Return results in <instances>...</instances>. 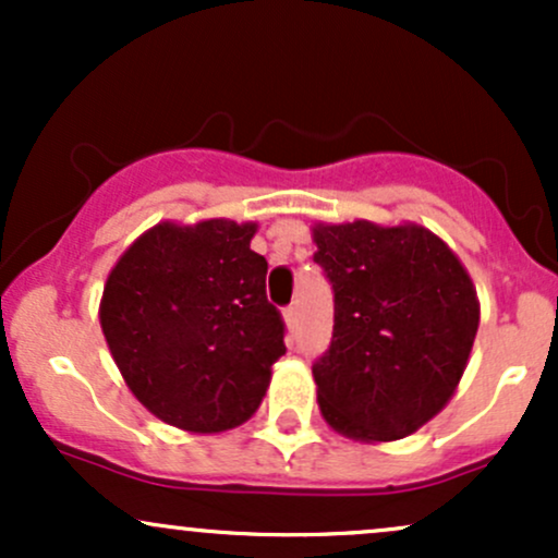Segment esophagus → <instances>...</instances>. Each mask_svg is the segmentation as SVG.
Returning a JSON list of instances; mask_svg holds the SVG:
<instances>
[{"mask_svg": "<svg viewBox=\"0 0 558 558\" xmlns=\"http://www.w3.org/2000/svg\"><path fill=\"white\" fill-rule=\"evenodd\" d=\"M283 317H286V325H288V328H296V306H286V310H283Z\"/></svg>", "mask_w": 558, "mask_h": 558, "instance_id": "34e87169", "label": "esophagus"}]
</instances>
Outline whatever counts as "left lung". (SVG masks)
Instances as JSON below:
<instances>
[{
  "label": "left lung",
  "mask_w": 558,
  "mask_h": 558,
  "mask_svg": "<svg viewBox=\"0 0 558 558\" xmlns=\"http://www.w3.org/2000/svg\"><path fill=\"white\" fill-rule=\"evenodd\" d=\"M315 243L332 286V338L312 364L323 417L349 438H403L446 407L470 360V275L417 226H317Z\"/></svg>",
  "instance_id": "8db88e82"
}]
</instances>
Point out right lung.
Returning <instances> with one entry per match:
<instances>
[{"label":"right lung","mask_w":558,"mask_h":558,"mask_svg":"<svg viewBox=\"0 0 558 558\" xmlns=\"http://www.w3.org/2000/svg\"><path fill=\"white\" fill-rule=\"evenodd\" d=\"M257 226L170 222L133 243L110 272L101 330L136 399L168 425L220 433L257 412L286 323L265 291Z\"/></svg>","instance_id":"1"}]
</instances>
